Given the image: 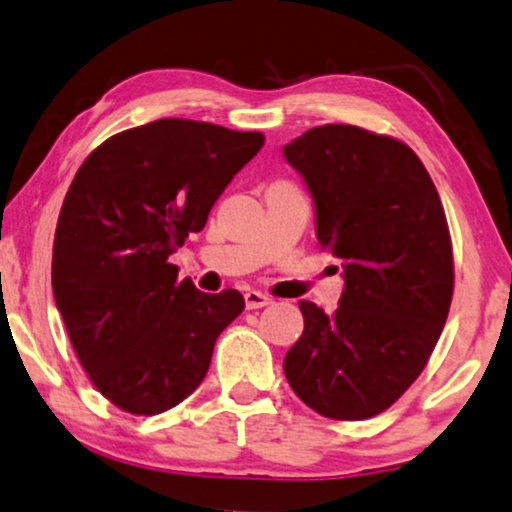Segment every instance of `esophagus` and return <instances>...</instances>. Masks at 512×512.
<instances>
[{"mask_svg":"<svg viewBox=\"0 0 512 512\" xmlns=\"http://www.w3.org/2000/svg\"><path fill=\"white\" fill-rule=\"evenodd\" d=\"M271 301H273V299L269 297V294H264V292H259V290H250V292H246V306L250 308V311H253V308L269 306Z\"/></svg>","mask_w":512,"mask_h":512,"instance_id":"esophagus-1","label":"esophagus"}]
</instances>
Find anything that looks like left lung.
<instances>
[{"instance_id":"8db88e82","label":"left lung","mask_w":512,"mask_h":512,"mask_svg":"<svg viewBox=\"0 0 512 512\" xmlns=\"http://www.w3.org/2000/svg\"><path fill=\"white\" fill-rule=\"evenodd\" d=\"M283 153L313 194L318 243L345 269L334 313L299 301L287 383L315 413L366 420L415 383L448 320L455 259L441 197L406 143L355 125L313 127Z\"/></svg>"}]
</instances>
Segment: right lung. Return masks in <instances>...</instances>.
<instances>
[{
	"instance_id": "obj_1",
	"label": "right lung",
	"mask_w": 512,
	"mask_h": 512,
	"mask_svg": "<svg viewBox=\"0 0 512 512\" xmlns=\"http://www.w3.org/2000/svg\"><path fill=\"white\" fill-rule=\"evenodd\" d=\"M264 134L164 118L113 134L85 157L53 243V294L92 385L132 415L174 408L201 385L241 292H199L169 257Z\"/></svg>"
}]
</instances>
